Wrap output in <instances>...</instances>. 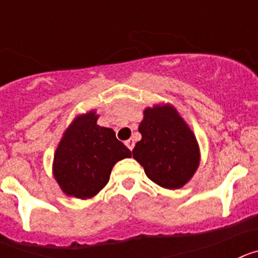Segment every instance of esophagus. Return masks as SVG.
I'll use <instances>...</instances> for the list:
<instances>
[{
    "mask_svg": "<svg viewBox=\"0 0 258 258\" xmlns=\"http://www.w3.org/2000/svg\"><path fill=\"white\" fill-rule=\"evenodd\" d=\"M125 145H126V147L129 150H133L134 149V140H127V141H125Z\"/></svg>",
    "mask_w": 258,
    "mask_h": 258,
    "instance_id": "obj_1",
    "label": "esophagus"
}]
</instances>
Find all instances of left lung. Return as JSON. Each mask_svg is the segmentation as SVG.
Returning <instances> with one entry per match:
<instances>
[{
	"instance_id": "1",
	"label": "left lung",
	"mask_w": 258,
	"mask_h": 258,
	"mask_svg": "<svg viewBox=\"0 0 258 258\" xmlns=\"http://www.w3.org/2000/svg\"><path fill=\"white\" fill-rule=\"evenodd\" d=\"M140 133L133 157L146 175L161 187H182L199 165L197 138L186 122L173 107L156 106L145 109Z\"/></svg>"
}]
</instances>
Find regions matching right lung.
Instances as JSON below:
<instances>
[{"mask_svg": "<svg viewBox=\"0 0 258 258\" xmlns=\"http://www.w3.org/2000/svg\"><path fill=\"white\" fill-rule=\"evenodd\" d=\"M94 112L80 116L66 131L54 156V175L61 190L79 199L106 186L112 166L132 152L112 129L97 125Z\"/></svg>", "mask_w": 258, "mask_h": 258, "instance_id": "obj_1", "label": "right lung"}]
</instances>
